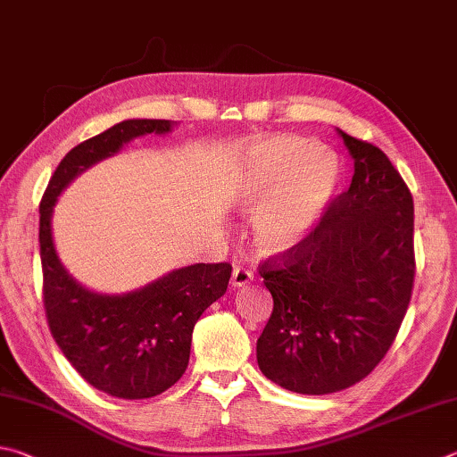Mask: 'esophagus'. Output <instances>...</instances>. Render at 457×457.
Instances as JSON below:
<instances>
[{
  "mask_svg": "<svg viewBox=\"0 0 457 457\" xmlns=\"http://www.w3.org/2000/svg\"><path fill=\"white\" fill-rule=\"evenodd\" d=\"M253 278V273L249 269L245 267H235L233 270V278H230V283H233V287H245L246 283H249Z\"/></svg>",
  "mask_w": 457,
  "mask_h": 457,
  "instance_id": "34e87169",
  "label": "esophagus"
}]
</instances>
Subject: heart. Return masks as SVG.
<instances>
[{"label": "heart", "instance_id": "b5f03b06", "mask_svg": "<svg viewBox=\"0 0 457 457\" xmlns=\"http://www.w3.org/2000/svg\"><path fill=\"white\" fill-rule=\"evenodd\" d=\"M339 187V164L303 138H275L254 150L241 208L257 214L254 241L275 253L303 241L321 220Z\"/></svg>", "mask_w": 457, "mask_h": 457}]
</instances>
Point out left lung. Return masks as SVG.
Instances as JSON below:
<instances>
[{"mask_svg": "<svg viewBox=\"0 0 457 457\" xmlns=\"http://www.w3.org/2000/svg\"><path fill=\"white\" fill-rule=\"evenodd\" d=\"M341 136L355 160L351 187L303 241L259 262L273 313L257 361L303 395L367 378L395 341L413 289L411 192L383 150Z\"/></svg>", "mask_w": 457, "mask_h": 457, "instance_id": "8db88e82", "label": "left lung"}]
</instances>
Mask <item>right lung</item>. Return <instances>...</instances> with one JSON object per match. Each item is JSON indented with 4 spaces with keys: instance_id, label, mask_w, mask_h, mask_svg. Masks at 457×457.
Here are the masks:
<instances>
[{
    "instance_id": "1",
    "label": "right lung",
    "mask_w": 457,
    "mask_h": 457,
    "mask_svg": "<svg viewBox=\"0 0 457 457\" xmlns=\"http://www.w3.org/2000/svg\"><path fill=\"white\" fill-rule=\"evenodd\" d=\"M170 120H124L71 148L52 174L39 203V254L47 327L71 367L92 387L120 399H146L172 387L187 371L192 329L220 299L233 267L198 262L172 270L128 295H98L71 278L55 254L52 211L63 187L122 144L164 134Z\"/></svg>"
}]
</instances>
